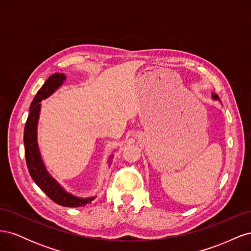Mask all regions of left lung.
<instances>
[{
  "label": "left lung",
  "instance_id": "1",
  "mask_svg": "<svg viewBox=\"0 0 251 251\" xmlns=\"http://www.w3.org/2000/svg\"><path fill=\"white\" fill-rule=\"evenodd\" d=\"M212 98H214L215 100H219V97H218V95L217 94H212Z\"/></svg>",
  "mask_w": 251,
  "mask_h": 251
}]
</instances>
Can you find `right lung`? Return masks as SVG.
I'll return each mask as SVG.
<instances>
[{"mask_svg": "<svg viewBox=\"0 0 251 251\" xmlns=\"http://www.w3.org/2000/svg\"><path fill=\"white\" fill-rule=\"evenodd\" d=\"M66 76L63 73L52 74L51 76L45 81L43 87L37 91L36 95L34 96L31 105H30L29 115L25 125V156L30 176H31L37 186H39L53 202L66 207H79L92 202L95 199V197L77 198V197L67 193L47 172L42 160L39 146H37L36 131L41 111L40 102L43 100H46V98L49 97L52 93H54L55 90L63 85Z\"/></svg>", "mask_w": 251, "mask_h": 251, "instance_id": "right-lung-1", "label": "right lung"}]
</instances>
